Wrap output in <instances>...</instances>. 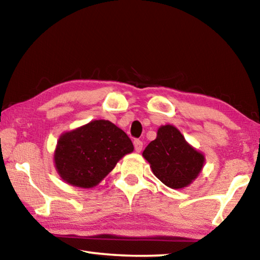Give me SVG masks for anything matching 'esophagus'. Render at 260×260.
<instances>
[{
	"label": "esophagus",
	"instance_id": "1",
	"mask_svg": "<svg viewBox=\"0 0 260 260\" xmlns=\"http://www.w3.org/2000/svg\"><path fill=\"white\" fill-rule=\"evenodd\" d=\"M134 148H135V151L136 152H141V150H142V148H143V142H142V141L135 140L134 141Z\"/></svg>",
	"mask_w": 260,
	"mask_h": 260
}]
</instances>
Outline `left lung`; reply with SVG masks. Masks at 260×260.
Listing matches in <instances>:
<instances>
[{"label": "left lung", "mask_w": 260, "mask_h": 260, "mask_svg": "<svg viewBox=\"0 0 260 260\" xmlns=\"http://www.w3.org/2000/svg\"><path fill=\"white\" fill-rule=\"evenodd\" d=\"M142 156L148 160L153 174L172 189L190 184L203 169L205 157L189 144L173 125L160 126L157 138L144 149Z\"/></svg>", "instance_id": "left-lung-1"}]
</instances>
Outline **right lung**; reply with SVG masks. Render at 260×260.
<instances>
[{"label":"right lung","instance_id":"add662e5","mask_svg":"<svg viewBox=\"0 0 260 260\" xmlns=\"http://www.w3.org/2000/svg\"><path fill=\"white\" fill-rule=\"evenodd\" d=\"M133 150L131 139L119 127L109 120H91L59 136L54 161L63 181L79 188H93Z\"/></svg>","mask_w":260,"mask_h":260}]
</instances>
